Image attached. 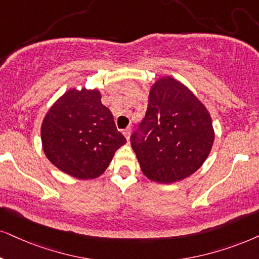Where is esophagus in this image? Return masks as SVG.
Returning <instances> with one entry per match:
<instances>
[{"mask_svg": "<svg viewBox=\"0 0 259 259\" xmlns=\"http://www.w3.org/2000/svg\"><path fill=\"white\" fill-rule=\"evenodd\" d=\"M130 134H132V127H126V129L123 130V135L125 136V139L127 141L130 140Z\"/></svg>", "mask_w": 259, "mask_h": 259, "instance_id": "34e87169", "label": "esophagus"}]
</instances>
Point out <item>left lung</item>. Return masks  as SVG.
I'll return each mask as SVG.
<instances>
[{
	"mask_svg": "<svg viewBox=\"0 0 259 259\" xmlns=\"http://www.w3.org/2000/svg\"><path fill=\"white\" fill-rule=\"evenodd\" d=\"M132 136L141 171L149 181L172 184L204 163L215 139L210 113L189 87L171 75L150 86L148 107Z\"/></svg>",
	"mask_w": 259,
	"mask_h": 259,
	"instance_id": "left-lung-1",
	"label": "left lung"
}]
</instances>
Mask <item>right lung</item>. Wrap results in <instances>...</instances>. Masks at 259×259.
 Here are the masks:
<instances>
[{
	"mask_svg": "<svg viewBox=\"0 0 259 259\" xmlns=\"http://www.w3.org/2000/svg\"><path fill=\"white\" fill-rule=\"evenodd\" d=\"M41 147L52 165L80 181L109 167L126 140L114 125L99 90L69 88L48 110L40 127Z\"/></svg>",
	"mask_w": 259,
	"mask_h": 259,
	"instance_id": "1",
	"label": "right lung"
}]
</instances>
